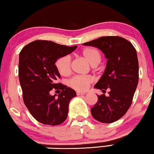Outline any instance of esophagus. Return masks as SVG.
I'll return each instance as SVG.
<instances>
[{"label":"esophagus","mask_w":154,"mask_h":154,"mask_svg":"<svg viewBox=\"0 0 154 154\" xmlns=\"http://www.w3.org/2000/svg\"><path fill=\"white\" fill-rule=\"evenodd\" d=\"M85 93H83V92H79V91H77V95H85Z\"/></svg>","instance_id":"34e87169"}]
</instances>
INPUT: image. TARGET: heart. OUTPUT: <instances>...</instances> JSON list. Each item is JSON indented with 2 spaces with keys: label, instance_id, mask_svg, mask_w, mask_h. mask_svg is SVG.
<instances>
[{
  "label": "heart",
  "instance_id": "heart-1",
  "mask_svg": "<svg viewBox=\"0 0 154 154\" xmlns=\"http://www.w3.org/2000/svg\"><path fill=\"white\" fill-rule=\"evenodd\" d=\"M81 54L91 64L92 67L96 68L102 60V55L97 48L88 47L82 50ZM57 69L61 75L66 76L71 71V57L69 55H63L56 61ZM91 75H75L68 80V85L75 90L84 91L88 88L93 82Z\"/></svg>",
  "mask_w": 154,
  "mask_h": 154
}]
</instances>
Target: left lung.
Returning a JSON list of instances; mask_svg holds the SVG:
<instances>
[{"instance_id":"left-lung-1","label":"left lung","mask_w":154,"mask_h":154,"mask_svg":"<svg viewBox=\"0 0 154 154\" xmlns=\"http://www.w3.org/2000/svg\"><path fill=\"white\" fill-rule=\"evenodd\" d=\"M83 45L99 48L108 59L104 74L94 87L103 91L110 88L109 95H98L91 114L100 122H114L129 109L138 83L136 48L128 40L118 36H102Z\"/></svg>"}]
</instances>
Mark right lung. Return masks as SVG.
Returning a JSON list of instances; mask_svg holds the SVG:
<instances>
[{"label": "right lung", "mask_w": 154, "mask_h": 154, "mask_svg": "<svg viewBox=\"0 0 154 154\" xmlns=\"http://www.w3.org/2000/svg\"><path fill=\"white\" fill-rule=\"evenodd\" d=\"M77 45L68 47L52 41L36 40L20 52L18 77L24 104L39 122L50 126L61 125L66 120L68 104L76 92L57 80L61 75L55 62L70 54ZM52 90H61L58 97L50 95Z\"/></svg>", "instance_id": "right-lung-1"}]
</instances>
